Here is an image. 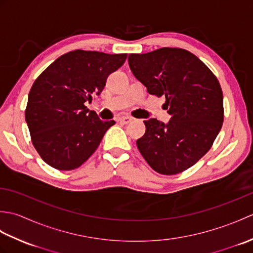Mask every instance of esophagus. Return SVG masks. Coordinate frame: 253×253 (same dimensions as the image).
<instances>
[{
	"instance_id": "1",
	"label": "esophagus",
	"mask_w": 253,
	"mask_h": 253,
	"mask_svg": "<svg viewBox=\"0 0 253 253\" xmlns=\"http://www.w3.org/2000/svg\"><path fill=\"white\" fill-rule=\"evenodd\" d=\"M132 120H133V118H131L129 116H123V117L120 118V122L122 124H124V125H128V124L132 122Z\"/></svg>"
}]
</instances>
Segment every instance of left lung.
Masks as SVG:
<instances>
[{
    "label": "left lung",
    "instance_id": "obj_1",
    "mask_svg": "<svg viewBox=\"0 0 253 253\" xmlns=\"http://www.w3.org/2000/svg\"><path fill=\"white\" fill-rule=\"evenodd\" d=\"M128 64L152 95H165L170 121H144L146 133L137 147L162 175L179 174L206 154L224 121L223 92L215 75L201 60L179 47L132 53Z\"/></svg>",
    "mask_w": 253,
    "mask_h": 253
}]
</instances>
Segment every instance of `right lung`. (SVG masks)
Instances as JSON below:
<instances>
[{
	"mask_svg": "<svg viewBox=\"0 0 253 253\" xmlns=\"http://www.w3.org/2000/svg\"><path fill=\"white\" fill-rule=\"evenodd\" d=\"M126 58V53L75 50L58 57L35 80L25 118L31 142L46 164L72 170L94 153L115 122L101 121L84 102L102 92L109 75Z\"/></svg>",
	"mask_w": 253,
	"mask_h": 253,
	"instance_id": "add662e5",
	"label": "right lung"
}]
</instances>
